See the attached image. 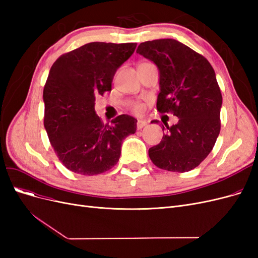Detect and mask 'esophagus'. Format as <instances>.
Here are the masks:
<instances>
[{
	"instance_id": "obj_1",
	"label": "esophagus",
	"mask_w": 258,
	"mask_h": 258,
	"mask_svg": "<svg viewBox=\"0 0 258 258\" xmlns=\"http://www.w3.org/2000/svg\"><path fill=\"white\" fill-rule=\"evenodd\" d=\"M147 124V121L146 120H143V119H139L137 121V129L138 130H141L143 127H145Z\"/></svg>"
}]
</instances>
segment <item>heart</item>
Listing matches in <instances>:
<instances>
[{
    "mask_svg": "<svg viewBox=\"0 0 258 258\" xmlns=\"http://www.w3.org/2000/svg\"><path fill=\"white\" fill-rule=\"evenodd\" d=\"M143 110H144V105L141 104V103H135L134 105H132V111H134L137 114L142 113Z\"/></svg>",
    "mask_w": 258,
    "mask_h": 258,
    "instance_id": "1",
    "label": "heart"
}]
</instances>
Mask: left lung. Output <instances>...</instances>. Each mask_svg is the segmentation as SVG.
<instances>
[{
	"label": "left lung",
	"instance_id": "left-lung-1",
	"mask_svg": "<svg viewBox=\"0 0 258 258\" xmlns=\"http://www.w3.org/2000/svg\"><path fill=\"white\" fill-rule=\"evenodd\" d=\"M137 52L158 68L157 110L178 118L148 150L150 158L162 170L190 171L207 158L220 135L223 99L214 70L204 56L172 38L141 43Z\"/></svg>",
	"mask_w": 258,
	"mask_h": 258
}]
</instances>
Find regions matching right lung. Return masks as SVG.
<instances>
[{
  "mask_svg": "<svg viewBox=\"0 0 258 258\" xmlns=\"http://www.w3.org/2000/svg\"><path fill=\"white\" fill-rule=\"evenodd\" d=\"M137 43L92 42L62 54L52 64L43 100L44 126L58 158L72 172L103 173L119 160L121 142L137 130V119L119 115L103 124L97 96L112 90L113 77Z\"/></svg>",
  "mask_w": 258,
  "mask_h": 258,
  "instance_id": "add662e5",
  "label": "right lung"
}]
</instances>
